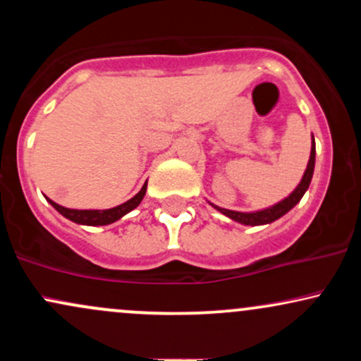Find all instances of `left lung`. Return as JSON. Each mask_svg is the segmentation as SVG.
I'll return each instance as SVG.
<instances>
[{
  "mask_svg": "<svg viewBox=\"0 0 361 361\" xmlns=\"http://www.w3.org/2000/svg\"><path fill=\"white\" fill-rule=\"evenodd\" d=\"M314 164H316V142H314L312 137V149H310V157L307 163V169H305L304 176H302L299 186L293 190L292 193L288 195L285 200L279 202L276 205L268 207L264 210H258V212H235V210H227V209H221V207L210 204L214 209H217L219 212H222L224 215H227L233 221L244 224V226H263V224H270L276 219H280L281 215H285L288 210H292L293 207L300 202V198L304 197V193L307 192L310 180H312V173H314Z\"/></svg>",
  "mask_w": 361,
  "mask_h": 361,
  "instance_id": "left-lung-1",
  "label": "left lung"
}]
</instances>
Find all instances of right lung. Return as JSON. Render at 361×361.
<instances>
[{"label": "right lung", "instance_id": "add662e5", "mask_svg": "<svg viewBox=\"0 0 361 361\" xmlns=\"http://www.w3.org/2000/svg\"><path fill=\"white\" fill-rule=\"evenodd\" d=\"M146 188H147V181L144 183L142 188H140V192L135 195V197H132L130 200H127L126 204L114 207V209H106V210L66 209V207L57 205L56 202L49 200V198L47 200H49V204H51L54 209L57 210V212H59L61 215H64V217L69 219V221H73L76 224H82V226H106V224L118 221V219H122L123 215L130 212V210H134L135 207L142 202L144 195H146Z\"/></svg>", "mask_w": 361, "mask_h": 361}]
</instances>
